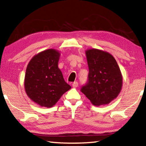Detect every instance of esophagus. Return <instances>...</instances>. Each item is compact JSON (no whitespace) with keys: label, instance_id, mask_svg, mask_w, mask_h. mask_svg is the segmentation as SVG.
Returning a JSON list of instances; mask_svg holds the SVG:
<instances>
[{"label":"esophagus","instance_id":"34e87169","mask_svg":"<svg viewBox=\"0 0 146 146\" xmlns=\"http://www.w3.org/2000/svg\"><path fill=\"white\" fill-rule=\"evenodd\" d=\"M78 83L77 82H74L73 83V84H72V86H73V88H76V87H78Z\"/></svg>","mask_w":146,"mask_h":146}]
</instances>
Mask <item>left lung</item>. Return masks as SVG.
Here are the masks:
<instances>
[{"instance_id":"left-lung-1","label":"left lung","mask_w":146,"mask_h":146,"mask_svg":"<svg viewBox=\"0 0 146 146\" xmlns=\"http://www.w3.org/2000/svg\"><path fill=\"white\" fill-rule=\"evenodd\" d=\"M89 67L88 82L80 91L94 106L110 104L117 97L122 86V73L115 58L106 51H86Z\"/></svg>"}]
</instances>
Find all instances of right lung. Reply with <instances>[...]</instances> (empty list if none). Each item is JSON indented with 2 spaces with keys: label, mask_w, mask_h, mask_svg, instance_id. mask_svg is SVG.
Instances as JSON below:
<instances>
[{
  "label": "right lung",
  "mask_w": 146,
  "mask_h": 146,
  "mask_svg": "<svg viewBox=\"0 0 146 146\" xmlns=\"http://www.w3.org/2000/svg\"><path fill=\"white\" fill-rule=\"evenodd\" d=\"M60 53L49 49L35 55L26 68L24 88L31 100L41 107L55 104L71 86L58 67Z\"/></svg>",
  "instance_id": "1"
}]
</instances>
